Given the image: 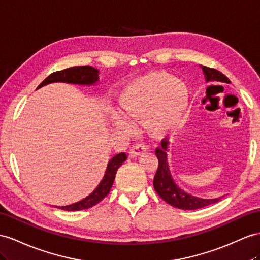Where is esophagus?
<instances>
[{"mask_svg": "<svg viewBox=\"0 0 260 260\" xmlns=\"http://www.w3.org/2000/svg\"><path fill=\"white\" fill-rule=\"evenodd\" d=\"M146 149H147V146H146L145 144L137 143V144L132 146L131 149H129V154L133 157H137L139 155H142L143 152H145Z\"/></svg>", "mask_w": 260, "mask_h": 260, "instance_id": "34e87169", "label": "esophagus"}]
</instances>
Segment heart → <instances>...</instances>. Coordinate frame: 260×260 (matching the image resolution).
<instances>
[{
  "label": "heart",
  "mask_w": 260,
  "mask_h": 260,
  "mask_svg": "<svg viewBox=\"0 0 260 260\" xmlns=\"http://www.w3.org/2000/svg\"><path fill=\"white\" fill-rule=\"evenodd\" d=\"M189 105V89L182 80L165 72H150L126 84L118 95L124 115L146 117L152 131L162 132L183 117ZM117 125L125 127L123 119Z\"/></svg>",
  "instance_id": "obj_1"
}]
</instances>
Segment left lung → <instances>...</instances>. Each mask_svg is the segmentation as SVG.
Listing matches in <instances>:
<instances>
[{
    "instance_id": "1",
    "label": "left lung",
    "mask_w": 260,
    "mask_h": 260,
    "mask_svg": "<svg viewBox=\"0 0 260 260\" xmlns=\"http://www.w3.org/2000/svg\"><path fill=\"white\" fill-rule=\"evenodd\" d=\"M206 81H219L230 83L229 78L222 72L210 67H202ZM167 147L168 139L161 141V146L156 148V156L158 158V169L154 178V188L158 196L168 204L181 210H197L204 208L206 205L216 203L219 199H200L184 192L172 180L167 162Z\"/></svg>"
}]
</instances>
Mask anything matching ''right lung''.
Segmentation results:
<instances>
[{
	"instance_id": "1",
	"label": "right lung",
	"mask_w": 260,
	"mask_h": 260,
	"mask_svg": "<svg viewBox=\"0 0 260 260\" xmlns=\"http://www.w3.org/2000/svg\"><path fill=\"white\" fill-rule=\"evenodd\" d=\"M99 79V71L98 69L93 68L91 66H78V67H71V68H67L60 71L52 72L46 78L44 81L38 85V88L49 84L52 82H67V83H73V84H93L98 81ZM127 156L125 152H121L113 157L110 162L108 164V168H106L104 178L102 181L100 182L98 188L92 192V193L86 197L85 199L81 200L77 203H73L66 206H56L58 209H61L64 211H80V210H86L90 209L92 206L96 205L99 202L109 194L111 188L114 182L116 171L125 160Z\"/></svg>"
}]
</instances>
